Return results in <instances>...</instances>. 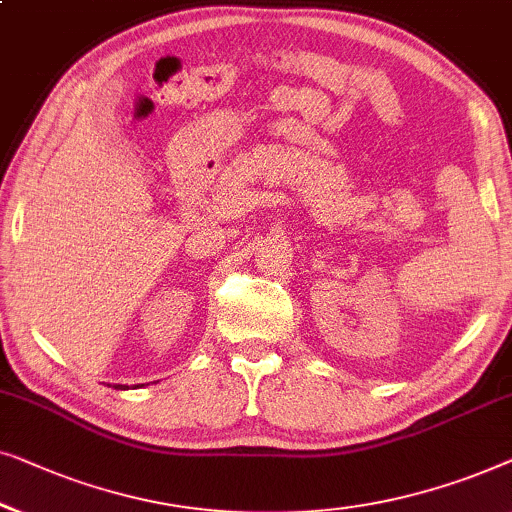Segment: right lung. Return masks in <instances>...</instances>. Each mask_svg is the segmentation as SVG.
<instances>
[{"instance_id":"obj_1","label":"right lung","mask_w":512,"mask_h":512,"mask_svg":"<svg viewBox=\"0 0 512 512\" xmlns=\"http://www.w3.org/2000/svg\"><path fill=\"white\" fill-rule=\"evenodd\" d=\"M115 390H125V387H122V385H115Z\"/></svg>"}]
</instances>
